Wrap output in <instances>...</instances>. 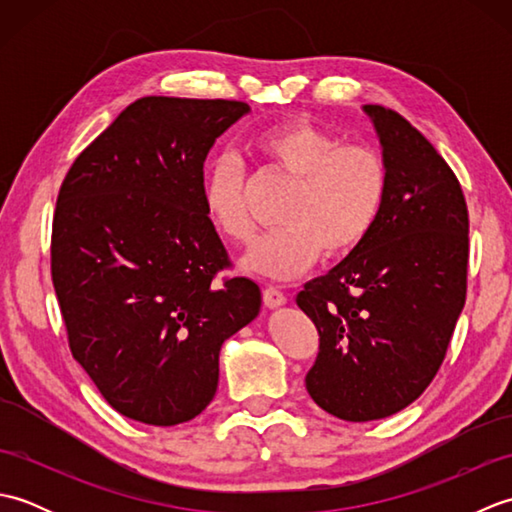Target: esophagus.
I'll return each mask as SVG.
<instances>
[{
  "label": "esophagus",
  "mask_w": 512,
  "mask_h": 512,
  "mask_svg": "<svg viewBox=\"0 0 512 512\" xmlns=\"http://www.w3.org/2000/svg\"><path fill=\"white\" fill-rule=\"evenodd\" d=\"M286 303V295L277 288H266L264 290V306L266 308H279Z\"/></svg>",
  "instance_id": "obj_1"
}]
</instances>
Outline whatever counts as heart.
<instances>
[{
    "label": "heart",
    "mask_w": 512,
    "mask_h": 512,
    "mask_svg": "<svg viewBox=\"0 0 512 512\" xmlns=\"http://www.w3.org/2000/svg\"><path fill=\"white\" fill-rule=\"evenodd\" d=\"M255 154L295 180L281 222L286 228L259 239L244 268L288 281L319 257H343L365 242L387 193V165L367 145H341L339 136L310 121H288L253 138ZM204 211L233 244H250L255 224L246 211V171L235 156L215 158L202 184Z\"/></svg>",
    "instance_id": "b5f03b06"
}]
</instances>
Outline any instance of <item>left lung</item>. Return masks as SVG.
<instances>
[{"label":"left lung","mask_w":512,"mask_h":512,"mask_svg":"<svg viewBox=\"0 0 512 512\" xmlns=\"http://www.w3.org/2000/svg\"><path fill=\"white\" fill-rule=\"evenodd\" d=\"M387 165L383 209L365 242L297 306L319 330L306 389L350 422L411 405L447 354L466 299L469 211L458 178L398 112L363 105Z\"/></svg>","instance_id":"8db88e82"}]
</instances>
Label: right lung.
Returning a JSON list of instances; mask_svg holds the SVG:
<instances>
[{
    "instance_id": "obj_1",
    "label": "right lung",
    "mask_w": 512,
    "mask_h": 512,
    "mask_svg": "<svg viewBox=\"0 0 512 512\" xmlns=\"http://www.w3.org/2000/svg\"><path fill=\"white\" fill-rule=\"evenodd\" d=\"M242 101L145 96L85 147L52 220V284L72 356L123 416L173 427L213 400L222 343L262 292L231 266L202 202L204 160Z\"/></svg>"
}]
</instances>
